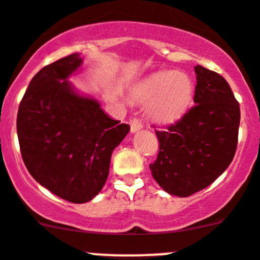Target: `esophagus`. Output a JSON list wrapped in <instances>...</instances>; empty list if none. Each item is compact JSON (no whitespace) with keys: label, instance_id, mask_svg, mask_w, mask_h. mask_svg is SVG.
<instances>
[{"label":"esophagus","instance_id":"34e87169","mask_svg":"<svg viewBox=\"0 0 260 260\" xmlns=\"http://www.w3.org/2000/svg\"><path fill=\"white\" fill-rule=\"evenodd\" d=\"M129 124H131V132L132 133H136L138 132V131H141L142 128H144V125H142V123L138 120V119H131L129 120Z\"/></svg>","mask_w":260,"mask_h":260}]
</instances>
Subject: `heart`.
Wrapping results in <instances>:
<instances>
[{"label": "heart", "instance_id": "1", "mask_svg": "<svg viewBox=\"0 0 260 260\" xmlns=\"http://www.w3.org/2000/svg\"><path fill=\"white\" fill-rule=\"evenodd\" d=\"M192 96V78L179 70L156 73L132 91L136 101L149 103L147 114L160 124H171L179 120L190 108Z\"/></svg>", "mask_w": 260, "mask_h": 260}]
</instances>
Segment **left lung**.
I'll use <instances>...</instances> for the list:
<instances>
[{
	"label": "left lung",
	"instance_id": "8db88e82",
	"mask_svg": "<svg viewBox=\"0 0 260 260\" xmlns=\"http://www.w3.org/2000/svg\"><path fill=\"white\" fill-rule=\"evenodd\" d=\"M193 103L181 120L156 131L159 154L150 171L168 193L186 198L229 168L237 147L240 105L222 75L195 67Z\"/></svg>",
	"mask_w": 260,
	"mask_h": 260
}]
</instances>
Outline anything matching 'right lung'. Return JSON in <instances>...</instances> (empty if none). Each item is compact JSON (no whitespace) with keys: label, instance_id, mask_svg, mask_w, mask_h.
<instances>
[{"label":"right lung","instance_id":"right-lung-1","mask_svg":"<svg viewBox=\"0 0 260 260\" xmlns=\"http://www.w3.org/2000/svg\"><path fill=\"white\" fill-rule=\"evenodd\" d=\"M83 64L72 53L42 68L19 105L16 129L24 164L41 186L75 204L105 185L114 149L129 125L111 119L99 101L68 81Z\"/></svg>","mask_w":260,"mask_h":260}]
</instances>
